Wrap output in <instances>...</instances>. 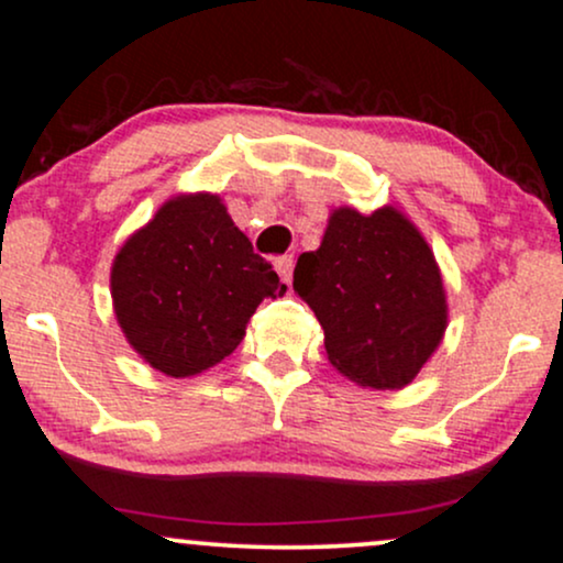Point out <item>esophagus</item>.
Masks as SVG:
<instances>
[{
	"mask_svg": "<svg viewBox=\"0 0 563 563\" xmlns=\"http://www.w3.org/2000/svg\"><path fill=\"white\" fill-rule=\"evenodd\" d=\"M275 269L280 275L283 283H290V273H294V256H277L275 260Z\"/></svg>",
	"mask_w": 563,
	"mask_h": 563,
	"instance_id": "34e87169",
	"label": "esophagus"
}]
</instances>
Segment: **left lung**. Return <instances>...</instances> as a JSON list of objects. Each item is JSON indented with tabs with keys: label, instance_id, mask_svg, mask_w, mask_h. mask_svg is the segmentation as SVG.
Returning a JSON list of instances; mask_svg holds the SVG:
<instances>
[{
	"label": "left lung",
	"instance_id": "left-lung-1",
	"mask_svg": "<svg viewBox=\"0 0 563 563\" xmlns=\"http://www.w3.org/2000/svg\"><path fill=\"white\" fill-rule=\"evenodd\" d=\"M294 290L325 331L331 365L371 389H402L448 328L434 251L394 206L335 209L318 251L299 256Z\"/></svg>",
	"mask_w": 563,
	"mask_h": 563
}]
</instances>
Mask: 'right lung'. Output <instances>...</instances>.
<instances>
[{
  "instance_id": "right-lung-1",
  "label": "right lung",
  "mask_w": 563,
  "mask_h": 563,
  "mask_svg": "<svg viewBox=\"0 0 563 563\" xmlns=\"http://www.w3.org/2000/svg\"><path fill=\"white\" fill-rule=\"evenodd\" d=\"M286 286L211 192L166 200L115 254V320L145 363L172 378L222 363L245 322Z\"/></svg>"
}]
</instances>
